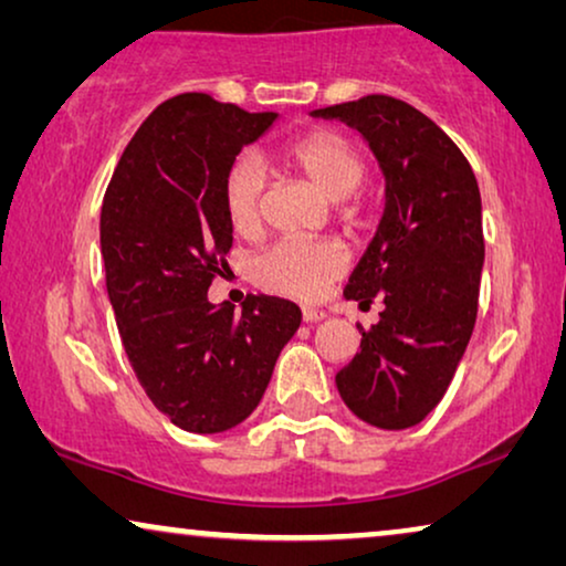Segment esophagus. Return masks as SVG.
<instances>
[{"label": "esophagus", "instance_id": "obj_1", "mask_svg": "<svg viewBox=\"0 0 566 566\" xmlns=\"http://www.w3.org/2000/svg\"><path fill=\"white\" fill-rule=\"evenodd\" d=\"M327 319V312H322V308H312V306H304V322L314 324V322H322Z\"/></svg>", "mask_w": 566, "mask_h": 566}]
</instances>
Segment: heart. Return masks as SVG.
I'll return each instance as SVG.
<instances>
[{
    "instance_id": "1",
    "label": "heart",
    "mask_w": 566,
    "mask_h": 566,
    "mask_svg": "<svg viewBox=\"0 0 566 566\" xmlns=\"http://www.w3.org/2000/svg\"><path fill=\"white\" fill-rule=\"evenodd\" d=\"M281 159L306 175L329 200H345L366 177V154L332 128L306 130L281 149ZM265 172L252 157L237 159L223 177V211L239 237L258 234L262 223ZM355 206H343V219H355ZM345 252L329 242L283 239L258 260V277L268 291L296 298H316L345 270Z\"/></svg>"
}]
</instances>
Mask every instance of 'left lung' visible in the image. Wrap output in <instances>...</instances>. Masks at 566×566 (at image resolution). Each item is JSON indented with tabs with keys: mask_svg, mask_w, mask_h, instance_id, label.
<instances>
[{
	"mask_svg": "<svg viewBox=\"0 0 566 566\" xmlns=\"http://www.w3.org/2000/svg\"><path fill=\"white\" fill-rule=\"evenodd\" d=\"M314 118L358 128L386 177L376 237L345 298L381 319L360 329V353L335 376L363 422L405 430L422 422L451 384L474 332L484 265L482 196L459 146L405 99L368 95L319 107Z\"/></svg>",
	"mask_w": 566,
	"mask_h": 566,
	"instance_id": "8db88e82",
	"label": "left lung"
}]
</instances>
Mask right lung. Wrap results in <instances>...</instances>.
<instances>
[{
	"label": "right lung",
	"mask_w": 566,
	"mask_h": 566,
	"mask_svg": "<svg viewBox=\"0 0 566 566\" xmlns=\"http://www.w3.org/2000/svg\"><path fill=\"white\" fill-rule=\"evenodd\" d=\"M275 118L203 92L167 99L130 138L103 200L107 296L130 366L154 407L200 436L254 412L301 324L289 298L250 293L242 312L208 301L234 239L223 177Z\"/></svg>",
	"instance_id": "obj_1"
}]
</instances>
